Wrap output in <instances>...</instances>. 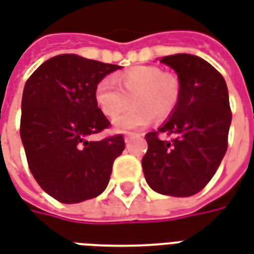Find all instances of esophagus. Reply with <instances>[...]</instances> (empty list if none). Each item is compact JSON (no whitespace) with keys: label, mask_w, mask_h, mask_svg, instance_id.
I'll return each instance as SVG.
<instances>
[{"label":"esophagus","mask_w":254,"mask_h":254,"mask_svg":"<svg viewBox=\"0 0 254 254\" xmlns=\"http://www.w3.org/2000/svg\"><path fill=\"white\" fill-rule=\"evenodd\" d=\"M135 134H127L125 136V140H126V143H128L129 140H131V138H134Z\"/></svg>","instance_id":"34e87169"}]
</instances>
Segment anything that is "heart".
Listing matches in <instances>:
<instances>
[{"instance_id": "obj_1", "label": "heart", "mask_w": 254, "mask_h": 254, "mask_svg": "<svg viewBox=\"0 0 254 254\" xmlns=\"http://www.w3.org/2000/svg\"><path fill=\"white\" fill-rule=\"evenodd\" d=\"M116 85L109 79H101L94 88V101L101 112L114 118L129 104L132 107L114 119L118 131L145 127L155 116L165 120L175 114L180 104L183 86L179 75L164 71L154 64H140L129 67L116 75Z\"/></svg>"}]
</instances>
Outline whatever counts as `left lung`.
<instances>
[{"instance_id": "1", "label": "left lung", "mask_w": 254, "mask_h": 254, "mask_svg": "<svg viewBox=\"0 0 254 254\" xmlns=\"http://www.w3.org/2000/svg\"><path fill=\"white\" fill-rule=\"evenodd\" d=\"M161 62L177 73L183 93L170 119L158 131L145 135L149 147L142 168L151 190L187 197L210 183L227 150L229 92L222 74L196 55L175 54ZM160 133L172 138L162 140Z\"/></svg>"}]
</instances>
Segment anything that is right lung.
<instances>
[{"mask_svg":"<svg viewBox=\"0 0 254 254\" xmlns=\"http://www.w3.org/2000/svg\"><path fill=\"white\" fill-rule=\"evenodd\" d=\"M118 68L62 54L40 64L25 82L20 135L28 168L42 190L61 203L103 193L114 161L125 150L122 134L88 139L111 126L94 101V88Z\"/></svg>","mask_w":254,"mask_h":254,"instance_id":"obj_1","label":"right lung"}]
</instances>
